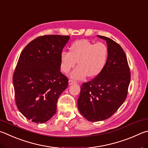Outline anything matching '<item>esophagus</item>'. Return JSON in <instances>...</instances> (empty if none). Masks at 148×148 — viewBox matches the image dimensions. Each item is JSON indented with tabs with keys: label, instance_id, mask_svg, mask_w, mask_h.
I'll list each match as a JSON object with an SVG mask.
<instances>
[{
	"label": "esophagus",
	"instance_id": "esophagus-1",
	"mask_svg": "<svg viewBox=\"0 0 148 148\" xmlns=\"http://www.w3.org/2000/svg\"><path fill=\"white\" fill-rule=\"evenodd\" d=\"M76 82L74 81V80H72V79H69V85H72L73 84V83H76Z\"/></svg>",
	"mask_w": 148,
	"mask_h": 148
}]
</instances>
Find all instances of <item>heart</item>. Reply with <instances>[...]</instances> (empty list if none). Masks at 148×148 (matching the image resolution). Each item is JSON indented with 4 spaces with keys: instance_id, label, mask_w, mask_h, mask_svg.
Instances as JSON below:
<instances>
[{
    "instance_id": "b5f03b06",
    "label": "heart",
    "mask_w": 148,
    "mask_h": 148,
    "mask_svg": "<svg viewBox=\"0 0 148 148\" xmlns=\"http://www.w3.org/2000/svg\"><path fill=\"white\" fill-rule=\"evenodd\" d=\"M108 55V48L103 42L94 43L88 40H78L71 45L70 52L61 53L60 68L64 73H69L77 61L79 65L71 72V77L82 79L87 75L95 77L103 71Z\"/></svg>"
}]
</instances>
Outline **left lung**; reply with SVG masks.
Listing matches in <instances>:
<instances>
[{"mask_svg": "<svg viewBox=\"0 0 148 148\" xmlns=\"http://www.w3.org/2000/svg\"><path fill=\"white\" fill-rule=\"evenodd\" d=\"M106 40L108 59L103 71L95 78L83 83L77 100L78 109L90 122L111 117L125 100L131 80V72L126 55L119 44L109 37Z\"/></svg>", "mask_w": 148, "mask_h": 148, "instance_id": "1", "label": "left lung"}]
</instances>
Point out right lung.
I'll return each mask as SVG.
<instances>
[{
	"label": "right lung",
	"mask_w": 148,
	"mask_h": 148,
	"mask_svg": "<svg viewBox=\"0 0 148 148\" xmlns=\"http://www.w3.org/2000/svg\"><path fill=\"white\" fill-rule=\"evenodd\" d=\"M69 36H39L21 52L13 75L15 103L26 119L47 122L56 114L58 100L69 79L60 71V56Z\"/></svg>",
	"instance_id": "1"
}]
</instances>
